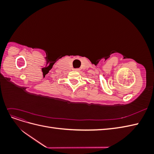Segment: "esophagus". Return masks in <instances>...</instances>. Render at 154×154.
Here are the masks:
<instances>
[{
    "mask_svg": "<svg viewBox=\"0 0 154 154\" xmlns=\"http://www.w3.org/2000/svg\"><path fill=\"white\" fill-rule=\"evenodd\" d=\"M74 70H75V71H78L79 69H74Z\"/></svg>",
    "mask_w": 154,
    "mask_h": 154,
    "instance_id": "34e87169",
    "label": "esophagus"
}]
</instances>
